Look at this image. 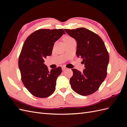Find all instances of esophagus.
Here are the masks:
<instances>
[{"label":"esophagus","instance_id":"1","mask_svg":"<svg viewBox=\"0 0 127 127\" xmlns=\"http://www.w3.org/2000/svg\"><path fill=\"white\" fill-rule=\"evenodd\" d=\"M66 69H67V68H66L65 67H62V70L63 71H64L65 70H66Z\"/></svg>","mask_w":127,"mask_h":127}]
</instances>
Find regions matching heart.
<instances>
[{
  "mask_svg": "<svg viewBox=\"0 0 127 127\" xmlns=\"http://www.w3.org/2000/svg\"><path fill=\"white\" fill-rule=\"evenodd\" d=\"M73 40V39H72V38H71V37H69V36H68V37H66V38H65L64 41H69V40Z\"/></svg>",
  "mask_w": 127,
  "mask_h": 127,
  "instance_id": "heart-1",
  "label": "heart"
}]
</instances>
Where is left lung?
<instances>
[{
	"mask_svg": "<svg viewBox=\"0 0 127 127\" xmlns=\"http://www.w3.org/2000/svg\"><path fill=\"white\" fill-rule=\"evenodd\" d=\"M69 35L77 42L76 55L83 59L85 64L83 72L72 69L70 79L72 89L76 93L87 96L96 91L107 74L109 55L101 38L85 28L64 29Z\"/></svg>",
	"mask_w": 127,
	"mask_h": 127,
	"instance_id": "obj_1",
	"label": "left lung"
}]
</instances>
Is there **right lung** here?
<instances>
[{"label": "right lung", "mask_w": 127, "mask_h": 127, "mask_svg": "<svg viewBox=\"0 0 127 127\" xmlns=\"http://www.w3.org/2000/svg\"><path fill=\"white\" fill-rule=\"evenodd\" d=\"M63 29H40L31 34L23 46L18 60L22 80L31 93L40 98L54 92L61 67L48 70L44 59L52 55L55 42L63 34Z\"/></svg>", "instance_id": "1"}]
</instances>
